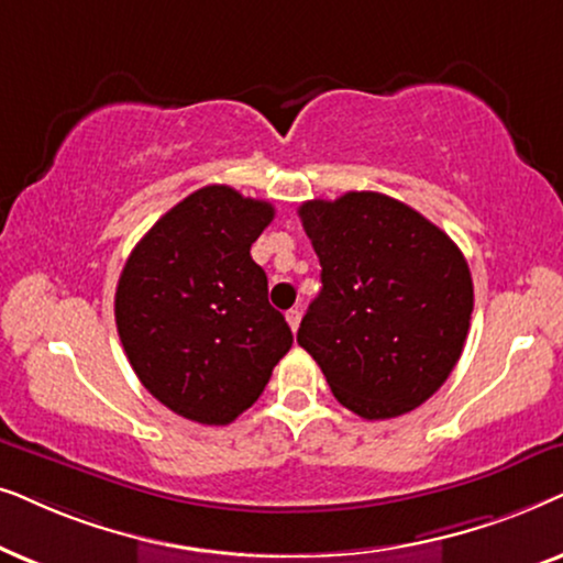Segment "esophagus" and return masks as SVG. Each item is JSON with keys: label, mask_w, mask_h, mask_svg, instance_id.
I'll return each instance as SVG.
<instances>
[{"label": "esophagus", "mask_w": 563, "mask_h": 563, "mask_svg": "<svg viewBox=\"0 0 563 563\" xmlns=\"http://www.w3.org/2000/svg\"><path fill=\"white\" fill-rule=\"evenodd\" d=\"M286 319H288V327L294 329V332H296L298 324H301V311H298V309H290V311L286 313Z\"/></svg>", "instance_id": "34e87169"}]
</instances>
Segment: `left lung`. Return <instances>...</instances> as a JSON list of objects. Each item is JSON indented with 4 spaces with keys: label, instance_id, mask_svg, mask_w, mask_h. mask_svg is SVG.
Listing matches in <instances>:
<instances>
[{
    "label": "left lung",
    "instance_id": "1",
    "mask_svg": "<svg viewBox=\"0 0 563 563\" xmlns=\"http://www.w3.org/2000/svg\"><path fill=\"white\" fill-rule=\"evenodd\" d=\"M298 216L321 265L298 344L357 417L417 409L466 344L474 283L463 252L422 213L380 192L309 200Z\"/></svg>",
    "mask_w": 563,
    "mask_h": 563
}]
</instances>
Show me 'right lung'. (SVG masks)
Here are the masks:
<instances>
[{"label":"right lung","instance_id":"right-lung-1","mask_svg":"<svg viewBox=\"0 0 563 563\" xmlns=\"http://www.w3.org/2000/svg\"><path fill=\"white\" fill-rule=\"evenodd\" d=\"M273 219L267 200L200 187L146 231L120 273V342L146 391L179 417L234 422L294 344L250 254Z\"/></svg>","mask_w":563,"mask_h":563}]
</instances>
